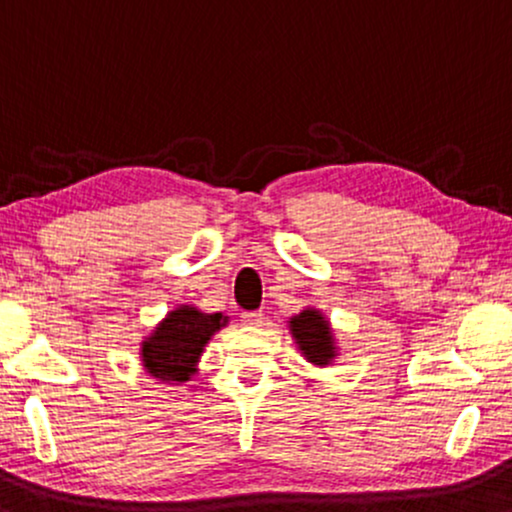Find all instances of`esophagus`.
Returning <instances> with one entry per match:
<instances>
[{
	"instance_id": "esophagus-1",
	"label": "esophagus",
	"mask_w": 512,
	"mask_h": 512,
	"mask_svg": "<svg viewBox=\"0 0 512 512\" xmlns=\"http://www.w3.org/2000/svg\"><path fill=\"white\" fill-rule=\"evenodd\" d=\"M241 321H244V324H251V326L261 324L263 312H261V309H258V312H241Z\"/></svg>"
}]
</instances>
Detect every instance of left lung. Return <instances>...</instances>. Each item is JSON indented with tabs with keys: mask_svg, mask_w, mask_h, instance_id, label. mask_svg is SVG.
Segmentation results:
<instances>
[{
	"mask_svg": "<svg viewBox=\"0 0 512 512\" xmlns=\"http://www.w3.org/2000/svg\"><path fill=\"white\" fill-rule=\"evenodd\" d=\"M290 331L297 348L302 350V355L309 363L326 367L336 358L338 348L336 341H333L331 324L319 309H302L300 314H295L290 319Z\"/></svg>",
	"mask_w": 512,
	"mask_h": 512,
	"instance_id": "8db88e82",
	"label": "left lung"
}]
</instances>
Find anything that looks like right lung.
I'll use <instances>...</instances> for the list:
<instances>
[{"mask_svg":"<svg viewBox=\"0 0 512 512\" xmlns=\"http://www.w3.org/2000/svg\"><path fill=\"white\" fill-rule=\"evenodd\" d=\"M225 324L222 312L205 314L191 304H181L142 341V367L162 382H188L198 372L205 343Z\"/></svg>","mask_w":512,"mask_h":512,"instance_id":"add662e5","label":"right lung"}]
</instances>
